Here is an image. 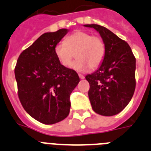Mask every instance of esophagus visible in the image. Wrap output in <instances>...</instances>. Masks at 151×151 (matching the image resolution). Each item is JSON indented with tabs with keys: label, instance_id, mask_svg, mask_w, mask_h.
<instances>
[{
	"label": "esophagus",
	"instance_id": "esophagus-1",
	"mask_svg": "<svg viewBox=\"0 0 151 151\" xmlns=\"http://www.w3.org/2000/svg\"><path fill=\"white\" fill-rule=\"evenodd\" d=\"M78 76H79V78H81V79H84V78H85V76H83L82 74H80V73H78Z\"/></svg>",
	"mask_w": 151,
	"mask_h": 151
}]
</instances>
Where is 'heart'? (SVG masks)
Segmentation results:
<instances>
[{"mask_svg":"<svg viewBox=\"0 0 151 151\" xmlns=\"http://www.w3.org/2000/svg\"><path fill=\"white\" fill-rule=\"evenodd\" d=\"M54 53L59 62L65 67L71 66L77 71H86L99 67L106 54V45L100 36L91 35L84 31H76L55 46Z\"/></svg>","mask_w":151,"mask_h":151,"instance_id":"heart-1","label":"heart"}]
</instances>
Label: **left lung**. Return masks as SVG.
Wrapping results in <instances>:
<instances>
[{
	"label": "left lung",
	"mask_w": 151,
	"mask_h": 151,
	"mask_svg": "<svg viewBox=\"0 0 151 151\" xmlns=\"http://www.w3.org/2000/svg\"><path fill=\"white\" fill-rule=\"evenodd\" d=\"M106 45V54L97 71L85 76L90 85L92 109L110 116L120 113L130 102L135 89V57L126 41L102 26L91 24Z\"/></svg>",
	"instance_id": "1"
}]
</instances>
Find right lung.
Instances as JSON below:
<instances>
[{"instance_id": "1", "label": "right lung", "mask_w": 151, "mask_h": 151, "mask_svg": "<svg viewBox=\"0 0 151 151\" xmlns=\"http://www.w3.org/2000/svg\"><path fill=\"white\" fill-rule=\"evenodd\" d=\"M68 30L41 35L19 55L15 66L19 99L26 112L50 125L67 117L70 94L79 82L75 70L63 66L54 53Z\"/></svg>"}]
</instances>
